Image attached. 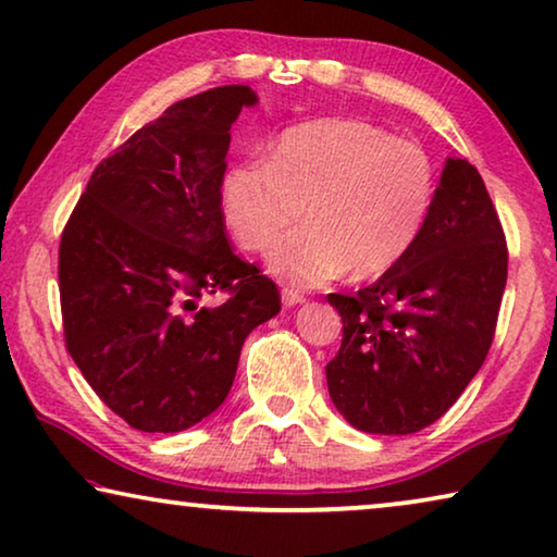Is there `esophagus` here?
I'll return each mask as SVG.
<instances>
[{
  "label": "esophagus",
  "instance_id": "34e87169",
  "mask_svg": "<svg viewBox=\"0 0 557 557\" xmlns=\"http://www.w3.org/2000/svg\"><path fill=\"white\" fill-rule=\"evenodd\" d=\"M282 302H285V307L302 305L305 293H300V289H293V287H285V289H282Z\"/></svg>",
  "mask_w": 557,
  "mask_h": 557
}]
</instances>
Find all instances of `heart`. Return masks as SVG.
I'll use <instances>...</instances> for the list:
<instances>
[{"label":"heart","instance_id":"heart-1","mask_svg":"<svg viewBox=\"0 0 557 557\" xmlns=\"http://www.w3.org/2000/svg\"><path fill=\"white\" fill-rule=\"evenodd\" d=\"M435 199L425 149L380 124L327 117L285 129L264 162H243L220 185L222 218L239 245L260 252L280 228L308 220L270 247L268 268L312 287L347 270L375 277L408 255Z\"/></svg>","mask_w":557,"mask_h":557}]
</instances>
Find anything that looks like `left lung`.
Masks as SVG:
<instances>
[{
	"instance_id": "obj_1",
	"label": "left lung",
	"mask_w": 557,
	"mask_h": 557,
	"mask_svg": "<svg viewBox=\"0 0 557 557\" xmlns=\"http://www.w3.org/2000/svg\"><path fill=\"white\" fill-rule=\"evenodd\" d=\"M508 280V247L480 172L447 157L412 250L355 295H327L343 345L327 362L339 414L410 435L450 410L483 368Z\"/></svg>"
}]
</instances>
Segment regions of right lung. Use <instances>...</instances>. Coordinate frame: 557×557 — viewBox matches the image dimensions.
I'll list each match as a JSON object with an SVG mask.
<instances>
[{"mask_svg":"<svg viewBox=\"0 0 557 557\" xmlns=\"http://www.w3.org/2000/svg\"><path fill=\"white\" fill-rule=\"evenodd\" d=\"M257 95L214 87L174 102L97 164L60 243L72 360L143 433H180L225 403L250 332L280 293L230 250L220 185L232 122ZM228 300L207 306L212 294Z\"/></svg>","mask_w":557,"mask_h":557,"instance_id":"1","label":"right lung"}]
</instances>
